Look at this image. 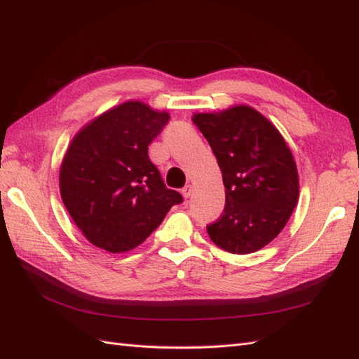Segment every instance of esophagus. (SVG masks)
Masks as SVG:
<instances>
[{"label":"esophagus","instance_id":"esophagus-1","mask_svg":"<svg viewBox=\"0 0 359 359\" xmlns=\"http://www.w3.org/2000/svg\"><path fill=\"white\" fill-rule=\"evenodd\" d=\"M181 194H182V196H184V198H186V200H187V198H190V196H192V194H194V187H192V186H190V184H187V186H184V187H182V190H181Z\"/></svg>","mask_w":359,"mask_h":359}]
</instances>
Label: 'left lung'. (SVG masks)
<instances>
[{"mask_svg":"<svg viewBox=\"0 0 359 359\" xmlns=\"http://www.w3.org/2000/svg\"><path fill=\"white\" fill-rule=\"evenodd\" d=\"M209 141L226 187V205L207 226L210 240L230 253L257 252L280 235L299 198L297 163L287 142L250 106L194 114Z\"/></svg>","mask_w":359,"mask_h":359,"instance_id":"1","label":"left lung"}]
</instances>
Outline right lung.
<instances>
[{"label":"right lung","instance_id":"add662e5","mask_svg":"<svg viewBox=\"0 0 359 359\" xmlns=\"http://www.w3.org/2000/svg\"><path fill=\"white\" fill-rule=\"evenodd\" d=\"M170 119L138 100L106 110L70 141L60 169L69 215L93 245L121 253L140 245L173 204L147 149Z\"/></svg>","mask_w":359,"mask_h":359}]
</instances>
